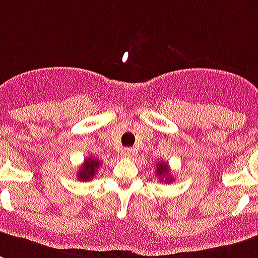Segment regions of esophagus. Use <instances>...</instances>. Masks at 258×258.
<instances>
[{
  "label": "esophagus",
  "instance_id": "esophagus-1",
  "mask_svg": "<svg viewBox=\"0 0 258 258\" xmlns=\"http://www.w3.org/2000/svg\"><path fill=\"white\" fill-rule=\"evenodd\" d=\"M121 156H123L124 158H131L133 157V150L130 148H125L121 150Z\"/></svg>",
  "mask_w": 258,
  "mask_h": 258
}]
</instances>
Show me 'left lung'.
Wrapping results in <instances>:
<instances>
[{
  "instance_id": "1",
  "label": "left lung",
  "mask_w": 258,
  "mask_h": 258,
  "mask_svg": "<svg viewBox=\"0 0 258 258\" xmlns=\"http://www.w3.org/2000/svg\"><path fill=\"white\" fill-rule=\"evenodd\" d=\"M156 173H157V176L160 177V180H163L165 183L172 182V179L169 176V168H168V164L165 163H158L157 164V169H156Z\"/></svg>"
}]
</instances>
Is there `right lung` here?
<instances>
[{"instance_id": "right-lung-1", "label": "right lung", "mask_w": 258, "mask_h": 258, "mask_svg": "<svg viewBox=\"0 0 258 258\" xmlns=\"http://www.w3.org/2000/svg\"><path fill=\"white\" fill-rule=\"evenodd\" d=\"M98 167H100V161L97 158H87L78 172V179L79 180H91L94 177Z\"/></svg>"}]
</instances>
